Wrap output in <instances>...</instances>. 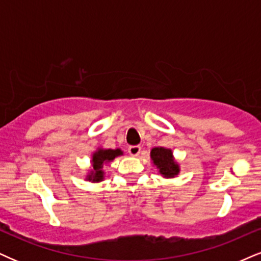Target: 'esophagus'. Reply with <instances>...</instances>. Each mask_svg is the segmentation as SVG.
Segmentation results:
<instances>
[{
  "label": "esophagus",
  "mask_w": 261,
  "mask_h": 261,
  "mask_svg": "<svg viewBox=\"0 0 261 261\" xmlns=\"http://www.w3.org/2000/svg\"><path fill=\"white\" fill-rule=\"evenodd\" d=\"M127 152L131 156H137L141 152V147L140 146H130V147H128Z\"/></svg>",
  "instance_id": "34e87169"
}]
</instances>
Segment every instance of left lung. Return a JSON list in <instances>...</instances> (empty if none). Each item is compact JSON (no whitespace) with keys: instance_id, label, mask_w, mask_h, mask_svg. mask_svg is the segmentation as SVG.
<instances>
[{"instance_id":"obj_1","label":"left lung","mask_w":261,"mask_h":261,"mask_svg":"<svg viewBox=\"0 0 261 261\" xmlns=\"http://www.w3.org/2000/svg\"><path fill=\"white\" fill-rule=\"evenodd\" d=\"M150 159L163 177L174 178L180 174V165L175 161L170 148L154 147L150 150Z\"/></svg>"}]
</instances>
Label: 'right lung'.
Instances as JSON below:
<instances>
[{
  "instance_id": "obj_1",
  "label": "right lung",
  "mask_w": 261,
  "mask_h": 261,
  "mask_svg": "<svg viewBox=\"0 0 261 261\" xmlns=\"http://www.w3.org/2000/svg\"><path fill=\"white\" fill-rule=\"evenodd\" d=\"M119 155H122V150L120 148H98L95 150L92 153V158H91V170L87 174L86 180L91 182L103 181V178H105V171H103L105 165L114 161Z\"/></svg>"
}]
</instances>
